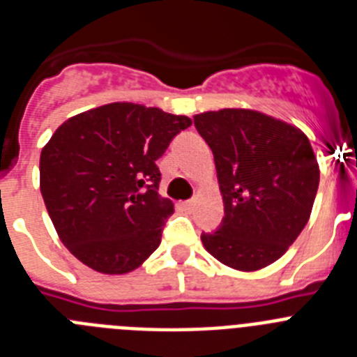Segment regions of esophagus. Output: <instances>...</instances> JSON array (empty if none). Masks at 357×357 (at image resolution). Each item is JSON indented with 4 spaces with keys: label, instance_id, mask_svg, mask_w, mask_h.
Segmentation results:
<instances>
[{
    "label": "esophagus",
    "instance_id": "1",
    "mask_svg": "<svg viewBox=\"0 0 357 357\" xmlns=\"http://www.w3.org/2000/svg\"><path fill=\"white\" fill-rule=\"evenodd\" d=\"M182 206H184L185 209H191V207L195 206V198H191V200H185V202H182Z\"/></svg>",
    "mask_w": 357,
    "mask_h": 357
}]
</instances>
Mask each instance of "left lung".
<instances>
[{
  "label": "left lung",
  "mask_w": 357,
  "mask_h": 357,
  "mask_svg": "<svg viewBox=\"0 0 357 357\" xmlns=\"http://www.w3.org/2000/svg\"><path fill=\"white\" fill-rule=\"evenodd\" d=\"M213 150L223 195L222 223L204 232L206 250L227 266L254 272L298 238L317 197L320 172L304 132L257 110L195 116Z\"/></svg>",
  "instance_id": "8db88e82"
}]
</instances>
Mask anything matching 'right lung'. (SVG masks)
Wrapping results in <instances>:
<instances>
[{"label": "right lung", "instance_id": "right-lung-1", "mask_svg": "<svg viewBox=\"0 0 357 357\" xmlns=\"http://www.w3.org/2000/svg\"><path fill=\"white\" fill-rule=\"evenodd\" d=\"M188 116L109 103L73 116L40 151V193L62 243L96 272L118 275L160 245L173 204L159 195L157 159Z\"/></svg>", "mask_w": 357, "mask_h": 357}]
</instances>
